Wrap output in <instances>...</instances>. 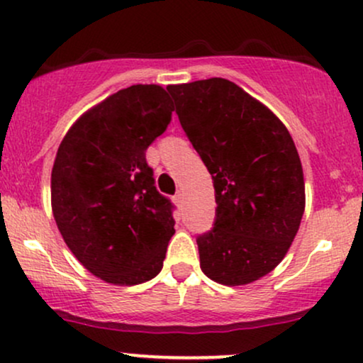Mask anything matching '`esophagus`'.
<instances>
[{
	"label": "esophagus",
	"instance_id": "34e87169",
	"mask_svg": "<svg viewBox=\"0 0 363 363\" xmlns=\"http://www.w3.org/2000/svg\"><path fill=\"white\" fill-rule=\"evenodd\" d=\"M174 199H176L177 206H182L184 205V193H182V191H179V193L174 196Z\"/></svg>",
	"mask_w": 363,
	"mask_h": 363
}]
</instances>
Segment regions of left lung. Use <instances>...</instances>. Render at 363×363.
<instances>
[{"label": "left lung", "mask_w": 363, "mask_h": 363, "mask_svg": "<svg viewBox=\"0 0 363 363\" xmlns=\"http://www.w3.org/2000/svg\"><path fill=\"white\" fill-rule=\"evenodd\" d=\"M187 138L213 177L216 220L198 237L210 280L249 285L289 252L306 210L301 157L264 104L225 78L169 85Z\"/></svg>", "instance_id": "obj_1"}]
</instances>
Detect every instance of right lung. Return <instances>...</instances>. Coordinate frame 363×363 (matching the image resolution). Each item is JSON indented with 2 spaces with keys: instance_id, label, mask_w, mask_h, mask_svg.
I'll use <instances>...</instances> for the list:
<instances>
[{
  "instance_id": "add662e5",
  "label": "right lung",
  "mask_w": 363,
  "mask_h": 363,
  "mask_svg": "<svg viewBox=\"0 0 363 363\" xmlns=\"http://www.w3.org/2000/svg\"><path fill=\"white\" fill-rule=\"evenodd\" d=\"M172 111L164 86H128L83 112L57 148L54 220L73 256L111 285L157 277L176 234L172 205L145 157Z\"/></svg>"
}]
</instances>
